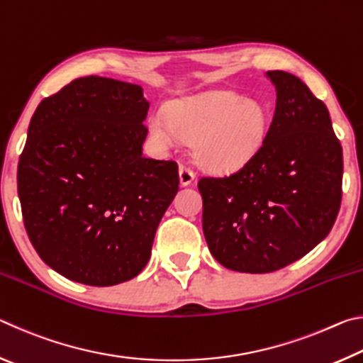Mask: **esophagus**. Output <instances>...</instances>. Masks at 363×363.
Instances as JSON below:
<instances>
[{"label":"esophagus","mask_w":363,"mask_h":363,"mask_svg":"<svg viewBox=\"0 0 363 363\" xmlns=\"http://www.w3.org/2000/svg\"><path fill=\"white\" fill-rule=\"evenodd\" d=\"M195 179V173L186 164H179V181H181V186H190V184L194 182Z\"/></svg>","instance_id":"1"}]
</instances>
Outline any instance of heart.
I'll list each match as a JSON object with an SVG mask.
<instances>
[{
    "mask_svg": "<svg viewBox=\"0 0 363 363\" xmlns=\"http://www.w3.org/2000/svg\"><path fill=\"white\" fill-rule=\"evenodd\" d=\"M267 108L230 91H211L171 102L150 116V136L169 147L192 139L194 153L206 168L229 171L247 164L266 140Z\"/></svg>",
    "mask_w": 363,
    "mask_h": 363,
    "instance_id": "b5f03b06",
    "label": "heart"
}]
</instances>
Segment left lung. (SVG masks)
<instances>
[{
    "label": "left lung",
    "instance_id": "obj_1",
    "mask_svg": "<svg viewBox=\"0 0 363 363\" xmlns=\"http://www.w3.org/2000/svg\"><path fill=\"white\" fill-rule=\"evenodd\" d=\"M266 77L277 102L261 150L235 173L199 181L208 248L247 274L274 272L314 250L342 195V149L327 106L291 73Z\"/></svg>",
    "mask_w": 363,
    "mask_h": 363
}]
</instances>
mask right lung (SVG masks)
<instances>
[{
  "label": "right lung",
  "instance_id": "obj_1",
  "mask_svg": "<svg viewBox=\"0 0 363 363\" xmlns=\"http://www.w3.org/2000/svg\"><path fill=\"white\" fill-rule=\"evenodd\" d=\"M139 84L77 78L30 120L17 190L30 242L49 267L91 286L131 280L179 190L176 162L145 158Z\"/></svg>",
  "mask_w": 363,
  "mask_h": 363
}]
</instances>
